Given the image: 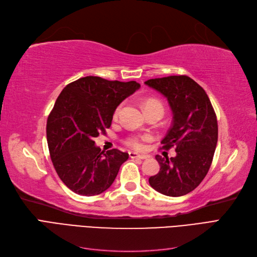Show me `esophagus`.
Returning a JSON list of instances; mask_svg holds the SVG:
<instances>
[{
    "mask_svg": "<svg viewBox=\"0 0 257 257\" xmlns=\"http://www.w3.org/2000/svg\"><path fill=\"white\" fill-rule=\"evenodd\" d=\"M130 158L131 159H138V160H145L147 159V155H144V154H138L136 152H130Z\"/></svg>",
    "mask_w": 257,
    "mask_h": 257,
    "instance_id": "obj_1",
    "label": "esophagus"
}]
</instances>
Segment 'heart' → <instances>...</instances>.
Returning a JSON list of instances; mask_svg holds the SVG:
<instances>
[{
    "mask_svg": "<svg viewBox=\"0 0 257 257\" xmlns=\"http://www.w3.org/2000/svg\"><path fill=\"white\" fill-rule=\"evenodd\" d=\"M149 106H158V107H160V108H162V109H163L162 104L157 99H148L147 102L145 103V108L146 107H149ZM121 107L122 106L119 105L118 107L115 108V110L113 112L114 118H118V116H119V114L121 112ZM147 139H149V137H148V136H132V137L126 139V144L130 147L134 148V149L142 150V149H144V147H145L144 142H146Z\"/></svg>",
    "mask_w": 257,
    "mask_h": 257,
    "instance_id": "heart-1",
    "label": "heart"
}]
</instances>
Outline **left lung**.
Returning <instances> with one entry per match:
<instances>
[{
    "label": "left lung",
    "instance_id": "8db88e82",
    "mask_svg": "<svg viewBox=\"0 0 257 257\" xmlns=\"http://www.w3.org/2000/svg\"><path fill=\"white\" fill-rule=\"evenodd\" d=\"M164 95L173 124L163 138V149L176 147V157L155 159L160 172L149 178L159 193L178 197L196 189L211 166L217 143V121L205 90L189 76H168L145 82Z\"/></svg>",
    "mask_w": 257,
    "mask_h": 257
}]
</instances>
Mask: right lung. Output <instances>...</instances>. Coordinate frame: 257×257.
Here are the masks:
<instances>
[{
	"label": "right lung",
	"mask_w": 257,
	"mask_h": 257,
	"mask_svg": "<svg viewBox=\"0 0 257 257\" xmlns=\"http://www.w3.org/2000/svg\"><path fill=\"white\" fill-rule=\"evenodd\" d=\"M139 88L136 81L87 76L62 90L46 132L53 167L69 190L93 196L112 184L128 154L118 149L104 153L95 146L94 138L106 134L115 108Z\"/></svg>",
	"instance_id": "1"
}]
</instances>
